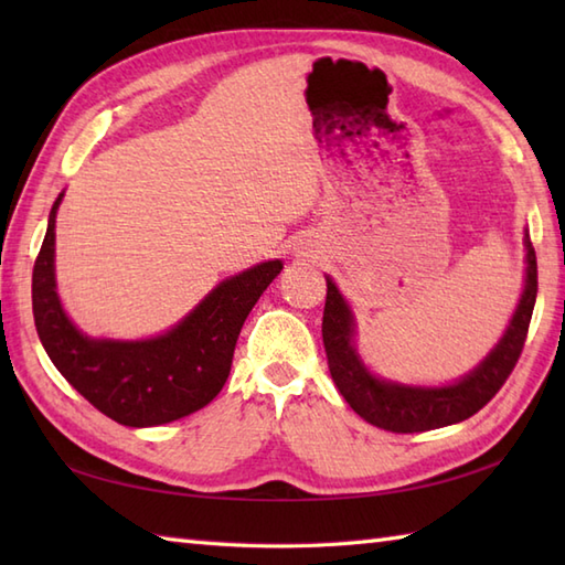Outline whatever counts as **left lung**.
Listing matches in <instances>:
<instances>
[{
  "label": "left lung",
  "mask_w": 565,
  "mask_h": 565,
  "mask_svg": "<svg viewBox=\"0 0 565 565\" xmlns=\"http://www.w3.org/2000/svg\"><path fill=\"white\" fill-rule=\"evenodd\" d=\"M526 276L524 291L510 326L481 364L451 386H405L371 374L354 347V316L340 289L328 279L326 313H322V344L334 386L352 411L369 425L395 435H413L456 425L476 415L502 388L522 354L536 301V255L530 233L524 235Z\"/></svg>",
  "instance_id": "obj_1"
}]
</instances>
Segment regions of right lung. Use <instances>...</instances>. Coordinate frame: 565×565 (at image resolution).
<instances>
[{
  "mask_svg": "<svg viewBox=\"0 0 565 565\" xmlns=\"http://www.w3.org/2000/svg\"><path fill=\"white\" fill-rule=\"evenodd\" d=\"M33 264V320L55 369L99 413L126 427H154L209 405L225 386L243 322L279 276V259L221 281L172 330L150 340H94L82 334L55 291V213Z\"/></svg>",
  "mask_w": 565,
  "mask_h": 565,
  "instance_id": "1",
  "label": "right lung"
}]
</instances>
